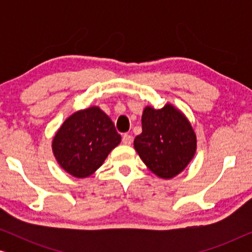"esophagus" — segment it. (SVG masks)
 <instances>
[{
	"mask_svg": "<svg viewBox=\"0 0 252 252\" xmlns=\"http://www.w3.org/2000/svg\"><path fill=\"white\" fill-rule=\"evenodd\" d=\"M122 141L124 144L129 146V144H132V142H133V137H132V135H129V134H124Z\"/></svg>",
	"mask_w": 252,
	"mask_h": 252,
	"instance_id": "esophagus-1",
	"label": "esophagus"
}]
</instances>
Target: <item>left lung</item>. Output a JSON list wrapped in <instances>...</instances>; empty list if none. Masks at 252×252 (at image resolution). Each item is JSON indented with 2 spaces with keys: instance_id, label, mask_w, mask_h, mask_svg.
I'll use <instances>...</instances> for the list:
<instances>
[{
  "instance_id": "obj_1",
  "label": "left lung",
  "mask_w": 252,
  "mask_h": 252,
  "mask_svg": "<svg viewBox=\"0 0 252 252\" xmlns=\"http://www.w3.org/2000/svg\"><path fill=\"white\" fill-rule=\"evenodd\" d=\"M134 148L148 168L163 179H171L187 167L196 153L194 129L180 110L166 104L161 109L146 106L142 133Z\"/></svg>"
}]
</instances>
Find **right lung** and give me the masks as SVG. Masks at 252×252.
<instances>
[{
	"instance_id": "obj_1",
	"label": "right lung",
	"mask_w": 252,
	"mask_h": 252,
	"mask_svg": "<svg viewBox=\"0 0 252 252\" xmlns=\"http://www.w3.org/2000/svg\"><path fill=\"white\" fill-rule=\"evenodd\" d=\"M122 141L112 120L98 106L74 112L53 140L58 164L75 178H87Z\"/></svg>"
}]
</instances>
